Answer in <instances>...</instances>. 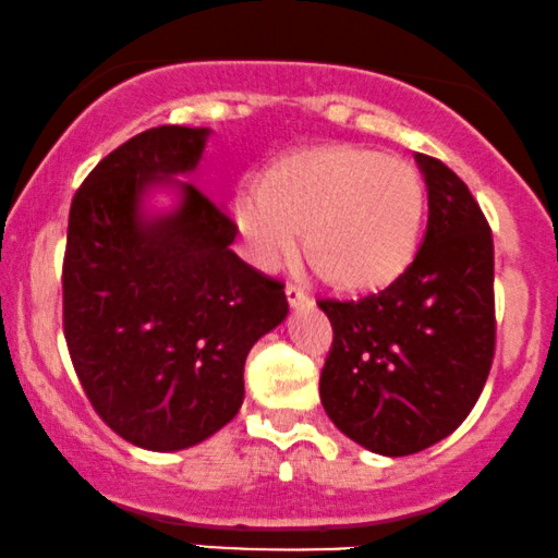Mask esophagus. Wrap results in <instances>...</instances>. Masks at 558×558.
Here are the masks:
<instances>
[{
    "label": "esophagus",
    "instance_id": "obj_1",
    "mask_svg": "<svg viewBox=\"0 0 558 558\" xmlns=\"http://www.w3.org/2000/svg\"><path fill=\"white\" fill-rule=\"evenodd\" d=\"M284 294H287V303H290L292 307L311 303V298H307V294L300 290V287H294V284H287L284 287Z\"/></svg>",
    "mask_w": 558,
    "mask_h": 558
}]
</instances>
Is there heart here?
Wrapping results in <instances>:
<instances>
[{
  "instance_id": "1",
  "label": "heart",
  "mask_w": 558,
  "mask_h": 558,
  "mask_svg": "<svg viewBox=\"0 0 558 558\" xmlns=\"http://www.w3.org/2000/svg\"><path fill=\"white\" fill-rule=\"evenodd\" d=\"M425 182L410 161L331 143L284 154L258 182L232 195V219L253 260L279 268L298 251L344 292L381 290L417 255L425 227Z\"/></svg>"
}]
</instances>
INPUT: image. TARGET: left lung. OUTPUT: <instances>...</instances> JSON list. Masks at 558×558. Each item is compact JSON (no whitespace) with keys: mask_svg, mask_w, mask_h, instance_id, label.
<instances>
[{"mask_svg":"<svg viewBox=\"0 0 558 558\" xmlns=\"http://www.w3.org/2000/svg\"><path fill=\"white\" fill-rule=\"evenodd\" d=\"M415 161L428 227L408 271L363 300H318L333 329L320 402L344 436L384 457L415 454L460 428L496 350L486 216L447 163Z\"/></svg>","mask_w":558,"mask_h":558,"instance_id":"1","label":"left lung"}]
</instances>
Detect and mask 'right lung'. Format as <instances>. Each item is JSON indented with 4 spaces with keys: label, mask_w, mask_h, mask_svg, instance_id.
Masks as SVG:
<instances>
[{
    "label": "right lung",
    "mask_w": 558,
    "mask_h": 558,
    "mask_svg": "<svg viewBox=\"0 0 558 558\" xmlns=\"http://www.w3.org/2000/svg\"><path fill=\"white\" fill-rule=\"evenodd\" d=\"M206 128L161 124L85 177L70 206L62 324L85 397L124 441L201 444L238 415L245 357L287 318L284 284L229 251L238 227L193 182ZM154 184L181 190L172 215L142 211Z\"/></svg>",
    "instance_id": "add662e5"
}]
</instances>
